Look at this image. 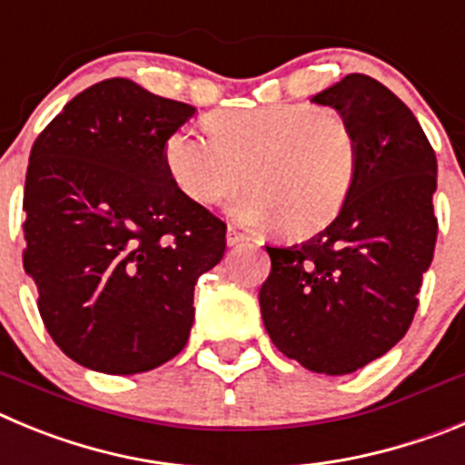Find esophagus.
Instances as JSON below:
<instances>
[{
	"mask_svg": "<svg viewBox=\"0 0 465 465\" xmlns=\"http://www.w3.org/2000/svg\"><path fill=\"white\" fill-rule=\"evenodd\" d=\"M248 241V236H245V233H241L238 232V229H233V227H229L227 229V245H241V242H245Z\"/></svg>",
	"mask_w": 465,
	"mask_h": 465,
	"instance_id": "obj_1",
	"label": "esophagus"
}]
</instances>
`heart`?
Listing matches in <instances>:
<instances>
[{
	"label": "heart",
	"instance_id": "b5f03b06",
	"mask_svg": "<svg viewBox=\"0 0 465 465\" xmlns=\"http://www.w3.org/2000/svg\"><path fill=\"white\" fill-rule=\"evenodd\" d=\"M208 132L181 127L164 141L171 181L199 206H215L248 175L232 203L250 227L305 236L326 227L345 206L359 164L357 136L342 118L312 104L223 111Z\"/></svg>",
	"mask_w": 465,
	"mask_h": 465
}]
</instances>
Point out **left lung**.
I'll return each mask as SVG.
<instances>
[{"label": "left lung", "mask_w": 465, "mask_h": 465, "mask_svg": "<svg viewBox=\"0 0 465 465\" xmlns=\"http://www.w3.org/2000/svg\"><path fill=\"white\" fill-rule=\"evenodd\" d=\"M352 127L359 164L331 224L290 248H266L262 320L284 357L347 375L408 331L436 248L438 162L408 106L375 78L347 74L312 97Z\"/></svg>", "instance_id": "8db88e82"}]
</instances>
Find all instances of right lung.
Here are the masks:
<instances>
[{"label":"right lung","mask_w":465,"mask_h":465,"mask_svg":"<svg viewBox=\"0 0 465 465\" xmlns=\"http://www.w3.org/2000/svg\"><path fill=\"white\" fill-rule=\"evenodd\" d=\"M196 108L108 78L71 99L32 145L25 273L62 352L108 375L145 373L185 347L194 284L227 224L187 199L164 141Z\"/></svg>","instance_id":"1"}]
</instances>
